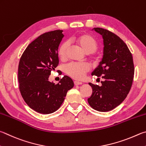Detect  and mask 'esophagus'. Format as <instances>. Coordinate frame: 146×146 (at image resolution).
Segmentation results:
<instances>
[{"mask_svg": "<svg viewBox=\"0 0 146 146\" xmlns=\"http://www.w3.org/2000/svg\"><path fill=\"white\" fill-rule=\"evenodd\" d=\"M74 84H75V86H78V85L82 84V82H78V81H74Z\"/></svg>", "mask_w": 146, "mask_h": 146, "instance_id": "1", "label": "esophagus"}]
</instances>
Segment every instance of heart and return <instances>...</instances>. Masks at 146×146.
<instances>
[{
    "instance_id": "b5f03b06",
    "label": "heart",
    "mask_w": 146,
    "mask_h": 146,
    "mask_svg": "<svg viewBox=\"0 0 146 146\" xmlns=\"http://www.w3.org/2000/svg\"><path fill=\"white\" fill-rule=\"evenodd\" d=\"M73 42L80 47L84 51L89 54L91 59L94 61H96L98 59L96 55L94 54L98 47V43L93 36L89 34H81L73 36L71 38ZM68 49V43L63 42L60 44L57 49V55L59 59L65 60L66 54ZM90 66L86 62L83 63H70L64 68L65 73L70 77L76 80H81L84 77L86 74L90 71Z\"/></svg>"
}]
</instances>
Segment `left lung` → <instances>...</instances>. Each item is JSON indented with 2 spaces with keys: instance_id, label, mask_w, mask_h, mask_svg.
<instances>
[{
  "instance_id": "1",
  "label": "left lung",
  "mask_w": 146,
  "mask_h": 146,
  "mask_svg": "<svg viewBox=\"0 0 146 146\" xmlns=\"http://www.w3.org/2000/svg\"><path fill=\"white\" fill-rule=\"evenodd\" d=\"M94 29L102 36L104 49L102 60L92 75L102 76L103 81L102 86L89 84L92 93L87 101L94 110L108 112L120 105L130 91L135 71L133 56L116 34L102 28Z\"/></svg>"
}]
</instances>
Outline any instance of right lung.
<instances>
[{"label":"right lung","mask_w":146,"mask_h":146,"mask_svg":"<svg viewBox=\"0 0 146 146\" xmlns=\"http://www.w3.org/2000/svg\"><path fill=\"white\" fill-rule=\"evenodd\" d=\"M62 31L48 32L31 42L18 65V79L23 99L31 108L43 114L59 109L67 92L74 86L68 76L57 85L48 80L51 71L59 64L57 49L64 37Z\"/></svg>","instance_id":"1"}]
</instances>
